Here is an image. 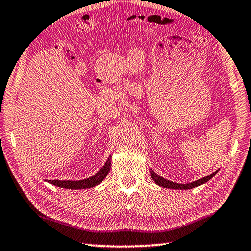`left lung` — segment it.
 <instances>
[{
	"mask_svg": "<svg viewBox=\"0 0 251 251\" xmlns=\"http://www.w3.org/2000/svg\"><path fill=\"white\" fill-rule=\"evenodd\" d=\"M218 172L217 171H215L214 173L207 175V176H205L203 178H200L197 179L195 182H192V183H188V184H178V183H174V182H171L169 179H165L160 175H157L154 171L150 170V174H151V177L153 181L155 182V184L157 185L161 186V187H164V188H173V190H191V188H194L201 185V184H205L206 182H208L210 178L214 177V175Z\"/></svg>",
	"mask_w": 251,
	"mask_h": 251,
	"instance_id": "left-lung-1",
	"label": "left lung"
}]
</instances>
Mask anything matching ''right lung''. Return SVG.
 <instances>
[{
	"label": "right lung",
	"mask_w": 251,
	"mask_h": 251,
	"mask_svg": "<svg viewBox=\"0 0 251 251\" xmlns=\"http://www.w3.org/2000/svg\"><path fill=\"white\" fill-rule=\"evenodd\" d=\"M110 168H111V156L108 157L107 162L95 175H92L89 178L80 179V181H59V179H54V181H48V183L52 185L58 186L61 188H68V190H83V188H91L103 181L104 177L107 176Z\"/></svg>",
	"instance_id": "1"
}]
</instances>
